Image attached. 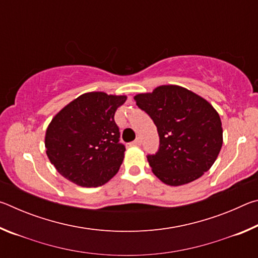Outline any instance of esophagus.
<instances>
[{"label":"esophagus","mask_w":258,"mask_h":258,"mask_svg":"<svg viewBox=\"0 0 258 258\" xmlns=\"http://www.w3.org/2000/svg\"><path fill=\"white\" fill-rule=\"evenodd\" d=\"M141 143H142L141 138H138L137 140H134V141L132 142V145L133 146H141Z\"/></svg>","instance_id":"obj_1"}]
</instances>
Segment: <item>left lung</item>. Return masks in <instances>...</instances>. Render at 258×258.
I'll return each mask as SVG.
<instances>
[{"mask_svg":"<svg viewBox=\"0 0 258 258\" xmlns=\"http://www.w3.org/2000/svg\"><path fill=\"white\" fill-rule=\"evenodd\" d=\"M134 100L158 131L159 149L147 158L161 182L186 184L212 167L223 143V130L207 100L178 85H161Z\"/></svg>","mask_w":258,"mask_h":258,"instance_id":"left-lung-1","label":"left lung"}]
</instances>
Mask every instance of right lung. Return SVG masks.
<instances>
[{
    "label": "right lung",
    "mask_w": 258,
    "mask_h": 258,
    "mask_svg": "<svg viewBox=\"0 0 258 258\" xmlns=\"http://www.w3.org/2000/svg\"><path fill=\"white\" fill-rule=\"evenodd\" d=\"M126 95L89 92L80 95L52 118L46 128V155L56 171L77 185H103L124 159L115 123Z\"/></svg>",
    "instance_id": "1"
}]
</instances>
